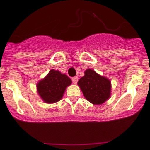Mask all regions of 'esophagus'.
Masks as SVG:
<instances>
[{"label":"esophagus","instance_id":"1","mask_svg":"<svg viewBox=\"0 0 150 150\" xmlns=\"http://www.w3.org/2000/svg\"><path fill=\"white\" fill-rule=\"evenodd\" d=\"M72 83H73L76 84L77 83H78V77H77V76L73 77V78H72Z\"/></svg>","mask_w":150,"mask_h":150}]
</instances>
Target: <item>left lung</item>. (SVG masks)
Instances as JSON below:
<instances>
[{"mask_svg": "<svg viewBox=\"0 0 150 150\" xmlns=\"http://www.w3.org/2000/svg\"><path fill=\"white\" fill-rule=\"evenodd\" d=\"M85 98L93 104H102L111 94V82L108 78L96 73L93 69H87L85 75L78 81Z\"/></svg>", "mask_w": 150, "mask_h": 150, "instance_id": "8db88e82", "label": "left lung"}]
</instances>
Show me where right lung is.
Segmentation results:
<instances>
[{
    "label": "right lung",
    "instance_id": "1",
    "mask_svg": "<svg viewBox=\"0 0 150 150\" xmlns=\"http://www.w3.org/2000/svg\"><path fill=\"white\" fill-rule=\"evenodd\" d=\"M71 83L72 81L65 74L51 69L48 75L38 83V93L46 103H55L63 97L66 88Z\"/></svg>",
    "mask_w": 150,
    "mask_h": 150
}]
</instances>
